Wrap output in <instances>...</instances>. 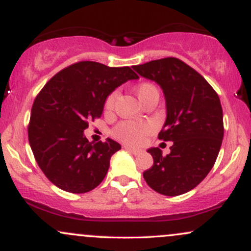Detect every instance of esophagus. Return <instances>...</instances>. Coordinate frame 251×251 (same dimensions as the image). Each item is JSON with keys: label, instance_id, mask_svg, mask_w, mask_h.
Here are the masks:
<instances>
[{"label": "esophagus", "instance_id": "1", "mask_svg": "<svg viewBox=\"0 0 251 251\" xmlns=\"http://www.w3.org/2000/svg\"><path fill=\"white\" fill-rule=\"evenodd\" d=\"M124 148H125L126 150H127V151H129V152H132V153H133L134 155H138V154H142L143 153V150H140V149H134V148H131V146H127V145H125L124 146Z\"/></svg>", "mask_w": 251, "mask_h": 251}]
</instances>
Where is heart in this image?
<instances>
[{
    "mask_svg": "<svg viewBox=\"0 0 251 251\" xmlns=\"http://www.w3.org/2000/svg\"><path fill=\"white\" fill-rule=\"evenodd\" d=\"M135 94H137L138 99L140 102L148 99L149 97L158 94V89L153 83L151 82H142L137 86L134 89ZM118 93L117 92H112L107 97L105 101V109L106 111H111L114 107L116 103ZM153 131V125L148 122H132V120H126L118 124L114 128L113 133L118 139L123 140V142L131 144V145H139L145 140L146 135H149Z\"/></svg>",
    "mask_w": 251,
    "mask_h": 251,
    "instance_id": "b5f03b06",
    "label": "heart"
}]
</instances>
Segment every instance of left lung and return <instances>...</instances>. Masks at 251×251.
<instances>
[{"mask_svg":"<svg viewBox=\"0 0 251 251\" xmlns=\"http://www.w3.org/2000/svg\"><path fill=\"white\" fill-rule=\"evenodd\" d=\"M133 70L163 89L166 120L158 138L172 142L166 155L158 148L148 150L153 165L144 172V179L158 194H185L208 176L220 153L224 134L220 98L198 72L176 57Z\"/></svg>","mask_w":251,"mask_h":251,"instance_id":"obj_1","label":"left lung"}]
</instances>
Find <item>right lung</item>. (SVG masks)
<instances>
[{
    "label": "right lung",
    "instance_id": "obj_1",
    "mask_svg": "<svg viewBox=\"0 0 251 251\" xmlns=\"http://www.w3.org/2000/svg\"><path fill=\"white\" fill-rule=\"evenodd\" d=\"M139 79L129 67L80 61L60 71L45 85L31 107L28 139L34 157L54 185L72 194L97 188L122 149L107 138L88 142L89 120L100 118L106 99L128 80Z\"/></svg>",
    "mask_w": 251,
    "mask_h": 251
}]
</instances>
